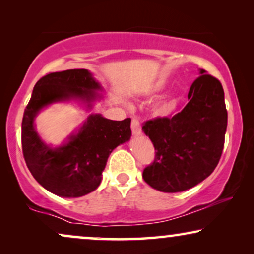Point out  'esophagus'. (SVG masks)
<instances>
[{"mask_svg":"<svg viewBox=\"0 0 254 254\" xmlns=\"http://www.w3.org/2000/svg\"><path fill=\"white\" fill-rule=\"evenodd\" d=\"M131 131H133V134L135 135L141 134V124L137 118H133V119H131Z\"/></svg>","mask_w":254,"mask_h":254,"instance_id":"34e87169","label":"esophagus"}]
</instances>
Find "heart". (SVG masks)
<instances>
[{
  "label": "heart",
  "mask_w": 254,
  "mask_h": 254,
  "mask_svg": "<svg viewBox=\"0 0 254 254\" xmlns=\"http://www.w3.org/2000/svg\"><path fill=\"white\" fill-rule=\"evenodd\" d=\"M173 107H175V100H165V102L159 104V105L156 107V113H157L158 116H168V114L172 112Z\"/></svg>",
  "instance_id": "obj_1"
}]
</instances>
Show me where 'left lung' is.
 Returning a JSON list of instances; mask_svg holds the SVG:
<instances>
[{"instance_id":"left-lung-1","label":"left lung","mask_w":254,"mask_h":254,"mask_svg":"<svg viewBox=\"0 0 254 254\" xmlns=\"http://www.w3.org/2000/svg\"><path fill=\"white\" fill-rule=\"evenodd\" d=\"M200 74L183 111L147 120L142 126L155 148L154 162L142 175L152 189L166 193L192 189L220 162L228 124L223 86L203 69Z\"/></svg>"}]
</instances>
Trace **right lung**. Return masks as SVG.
<instances>
[{"label": "right lung", "instance_id": "right-lung-1", "mask_svg": "<svg viewBox=\"0 0 254 254\" xmlns=\"http://www.w3.org/2000/svg\"><path fill=\"white\" fill-rule=\"evenodd\" d=\"M99 84L86 69L50 72L36 83L22 121V150L34 179L59 196L85 195L99 186L102 172L114 148L129 140L130 118L110 120L91 114L79 133L67 144L52 149L43 143L33 127L39 110L59 100L79 97L93 99Z\"/></svg>", "mask_w": 254, "mask_h": 254}]
</instances>
